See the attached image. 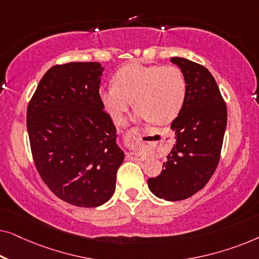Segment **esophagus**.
Here are the masks:
<instances>
[{
  "label": "esophagus",
  "mask_w": 259,
  "mask_h": 259,
  "mask_svg": "<svg viewBox=\"0 0 259 259\" xmlns=\"http://www.w3.org/2000/svg\"><path fill=\"white\" fill-rule=\"evenodd\" d=\"M143 138H144L143 131L139 128H132L125 134L123 141H125L126 147L128 148V150H131V152L128 153V157L131 159H134V160H137V159H141L138 150H139V147L144 143Z\"/></svg>",
  "instance_id": "obj_1"
}]
</instances>
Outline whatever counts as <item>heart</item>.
Segmentation results:
<instances>
[{"label":"heart","instance_id":"obj_1","mask_svg":"<svg viewBox=\"0 0 259 259\" xmlns=\"http://www.w3.org/2000/svg\"><path fill=\"white\" fill-rule=\"evenodd\" d=\"M113 81L114 84L99 90V99L116 123L122 121L132 100L136 118L150 119L155 125L172 122L185 104L186 79L177 66L132 62L121 67Z\"/></svg>","mask_w":259,"mask_h":259}]
</instances>
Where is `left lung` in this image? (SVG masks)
Segmentation results:
<instances>
[{
  "label": "left lung",
  "instance_id": "1",
  "mask_svg": "<svg viewBox=\"0 0 259 259\" xmlns=\"http://www.w3.org/2000/svg\"><path fill=\"white\" fill-rule=\"evenodd\" d=\"M186 79L185 104L171 128L176 145L160 175L147 180L151 192L165 200L186 199L206 185L221 157L228 111L218 84L204 66L171 58Z\"/></svg>",
  "mask_w": 259,
  "mask_h": 259
}]
</instances>
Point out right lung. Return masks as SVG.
<instances>
[{
    "mask_svg": "<svg viewBox=\"0 0 259 259\" xmlns=\"http://www.w3.org/2000/svg\"><path fill=\"white\" fill-rule=\"evenodd\" d=\"M104 67L69 62L48 69L27 108L37 172L55 196L80 207L111 199L123 151L99 99Z\"/></svg>",
    "mask_w": 259,
    "mask_h": 259,
    "instance_id": "add662e5",
    "label": "right lung"
}]
</instances>
